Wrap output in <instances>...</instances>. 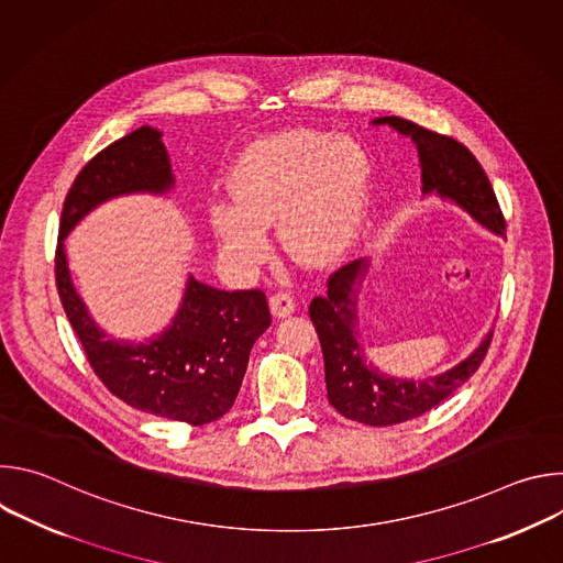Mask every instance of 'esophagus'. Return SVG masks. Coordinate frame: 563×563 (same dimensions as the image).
<instances>
[{
	"label": "esophagus",
	"mask_w": 563,
	"mask_h": 563,
	"mask_svg": "<svg viewBox=\"0 0 563 563\" xmlns=\"http://www.w3.org/2000/svg\"><path fill=\"white\" fill-rule=\"evenodd\" d=\"M269 307H272V313L276 318H285V316H289L294 311L296 302H294V298L287 291H274L269 296Z\"/></svg>",
	"instance_id": "esophagus-1"
}]
</instances>
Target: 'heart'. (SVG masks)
Here are the masks:
<instances>
[{"label":"heart","mask_w":563,"mask_h":563,"mask_svg":"<svg viewBox=\"0 0 563 563\" xmlns=\"http://www.w3.org/2000/svg\"><path fill=\"white\" fill-rule=\"evenodd\" d=\"M369 187V159L347 135L294 129L254 142L227 178L233 205L209 211L222 250L261 263L278 224L285 250L307 265L341 258L358 231Z\"/></svg>","instance_id":"1"}]
</instances>
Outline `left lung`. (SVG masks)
<instances>
[{"label":"left lung","instance_id":"obj_1","mask_svg":"<svg viewBox=\"0 0 563 563\" xmlns=\"http://www.w3.org/2000/svg\"><path fill=\"white\" fill-rule=\"evenodd\" d=\"M374 124H389L415 140L423 169V191L439 194L461 205L481 224L504 235L506 218L495 189L472 151L459 140L430 131L404 118H378ZM367 261H354L328 280V294L309 302V318L320 339L325 358L330 406L345 419L387 428L417 419L459 389L484 363L493 334H488L463 363L426 380H398L367 367L356 341V289Z\"/></svg>","mask_w":563,"mask_h":563}]
</instances>
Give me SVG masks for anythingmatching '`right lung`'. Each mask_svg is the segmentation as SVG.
Returning <instances> with one entry per match:
<instances>
[{
    "label": "right lung",
    "mask_w": 563,
    "mask_h": 563,
    "mask_svg": "<svg viewBox=\"0 0 563 563\" xmlns=\"http://www.w3.org/2000/svg\"><path fill=\"white\" fill-rule=\"evenodd\" d=\"M172 187V165L155 129L140 126L93 155L62 207L55 285L89 365L113 396L153 417L205 426L231 410L250 352L272 325L265 291H222L189 278L180 311L165 334L140 345L120 343L96 328L75 294L62 245L96 205L133 191L165 194Z\"/></svg>",
    "instance_id": "right-lung-1"
}]
</instances>
